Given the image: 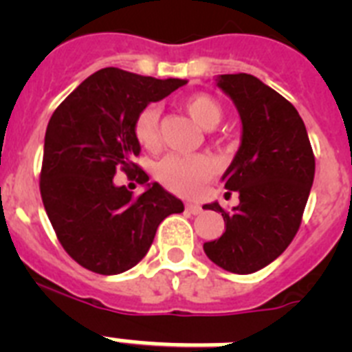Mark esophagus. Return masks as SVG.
I'll return each instance as SVG.
<instances>
[{"label": "esophagus", "instance_id": "esophagus-1", "mask_svg": "<svg viewBox=\"0 0 352 352\" xmlns=\"http://www.w3.org/2000/svg\"><path fill=\"white\" fill-rule=\"evenodd\" d=\"M186 210L190 211L192 214H199V213H201V211H203V208H201V204L190 203V204H186Z\"/></svg>", "mask_w": 352, "mask_h": 352}]
</instances>
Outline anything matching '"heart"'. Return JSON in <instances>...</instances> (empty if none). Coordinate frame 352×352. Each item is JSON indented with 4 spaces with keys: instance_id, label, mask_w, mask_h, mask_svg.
Instances as JSON below:
<instances>
[{
    "instance_id": "1",
    "label": "heart",
    "mask_w": 352,
    "mask_h": 352,
    "mask_svg": "<svg viewBox=\"0 0 352 352\" xmlns=\"http://www.w3.org/2000/svg\"><path fill=\"white\" fill-rule=\"evenodd\" d=\"M185 111L190 114L195 123L210 130L219 125L222 120V107L210 95H194L183 104ZM160 109L157 105H148L138 114L133 123V135L139 144L146 149H157L160 133H158ZM211 174V162L206 157H182L167 155L157 166V176L167 188L178 194L190 195L199 190V186L206 182Z\"/></svg>"
}]
</instances>
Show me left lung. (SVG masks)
<instances>
[{
  "label": "left lung",
  "instance_id": "8db88e82",
  "mask_svg": "<svg viewBox=\"0 0 352 352\" xmlns=\"http://www.w3.org/2000/svg\"><path fill=\"white\" fill-rule=\"evenodd\" d=\"M214 80L241 120V142L222 176L227 190L238 192L239 204L231 213L217 201L204 204L226 222V232L204 243V252L226 272L248 275L273 263L296 236L316 160L303 120L280 93L250 74Z\"/></svg>",
  "mask_w": 352,
  "mask_h": 352
}]
</instances>
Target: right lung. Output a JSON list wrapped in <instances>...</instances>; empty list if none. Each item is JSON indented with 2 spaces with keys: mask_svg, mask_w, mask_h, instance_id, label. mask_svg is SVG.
<instances>
[{
  "mask_svg": "<svg viewBox=\"0 0 352 352\" xmlns=\"http://www.w3.org/2000/svg\"><path fill=\"white\" fill-rule=\"evenodd\" d=\"M185 84L102 68L49 120L40 174L43 208L68 256L89 272L118 275L133 268L162 220L185 210L157 182L146 183L139 197L114 183L118 169H139L132 162L141 153L133 135L138 114Z\"/></svg>",
  "mask_w": 352,
  "mask_h": 352,
  "instance_id": "add662e5",
  "label": "right lung"
}]
</instances>
